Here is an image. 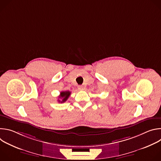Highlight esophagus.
Masks as SVG:
<instances>
[{
	"mask_svg": "<svg viewBox=\"0 0 161 161\" xmlns=\"http://www.w3.org/2000/svg\"><path fill=\"white\" fill-rule=\"evenodd\" d=\"M78 88L79 90H83V86L82 85H79L78 86Z\"/></svg>",
	"mask_w": 161,
	"mask_h": 161,
	"instance_id": "esophagus-1",
	"label": "esophagus"
}]
</instances>
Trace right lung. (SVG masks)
<instances>
[{
    "instance_id": "right-lung-1",
    "label": "right lung",
    "mask_w": 161,
    "mask_h": 161,
    "mask_svg": "<svg viewBox=\"0 0 161 161\" xmlns=\"http://www.w3.org/2000/svg\"><path fill=\"white\" fill-rule=\"evenodd\" d=\"M71 95V92L69 91H62L60 92V96H59V98H60L62 100L60 101V99L58 100V103H64L65 102L67 99L69 98V96Z\"/></svg>"
}]
</instances>
